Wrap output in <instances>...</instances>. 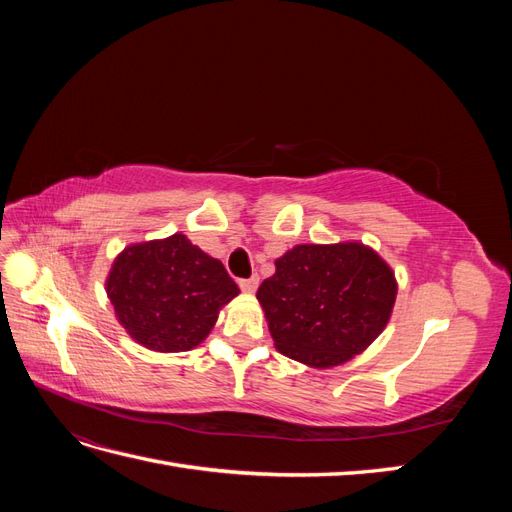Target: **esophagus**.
I'll return each mask as SVG.
<instances>
[{
  "label": "esophagus",
  "instance_id": "1",
  "mask_svg": "<svg viewBox=\"0 0 512 512\" xmlns=\"http://www.w3.org/2000/svg\"><path fill=\"white\" fill-rule=\"evenodd\" d=\"M258 282H260V277H258V275H252L250 280H239V286H241L243 292H256Z\"/></svg>",
  "mask_w": 512,
  "mask_h": 512
}]
</instances>
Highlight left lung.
Listing matches in <instances>:
<instances>
[{
    "instance_id": "8db88e82",
    "label": "left lung",
    "mask_w": 512,
    "mask_h": 512,
    "mask_svg": "<svg viewBox=\"0 0 512 512\" xmlns=\"http://www.w3.org/2000/svg\"><path fill=\"white\" fill-rule=\"evenodd\" d=\"M395 297L393 269L359 241L294 245L256 292L275 348L316 369L361 354L384 331Z\"/></svg>"
}]
</instances>
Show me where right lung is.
Here are the masks:
<instances>
[{"label": "right lung", "mask_w": 512, "mask_h": 512, "mask_svg": "<svg viewBox=\"0 0 512 512\" xmlns=\"http://www.w3.org/2000/svg\"><path fill=\"white\" fill-rule=\"evenodd\" d=\"M106 294L134 342L156 352H185L211 333L239 288L218 258L177 232L128 245L108 271Z\"/></svg>", "instance_id": "1"}]
</instances>
